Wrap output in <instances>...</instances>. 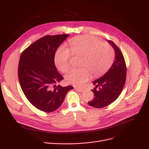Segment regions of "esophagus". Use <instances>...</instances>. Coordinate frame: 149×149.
Masks as SVG:
<instances>
[{"label": "esophagus", "mask_w": 149, "mask_h": 149, "mask_svg": "<svg viewBox=\"0 0 149 149\" xmlns=\"http://www.w3.org/2000/svg\"><path fill=\"white\" fill-rule=\"evenodd\" d=\"M74 88L76 90H77L78 92H83L84 91V90L83 89V88H79V87H74Z\"/></svg>", "instance_id": "34e87169"}]
</instances>
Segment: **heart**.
I'll return each mask as SVG.
<instances>
[{
	"label": "heart",
	"mask_w": 149,
	"mask_h": 149,
	"mask_svg": "<svg viewBox=\"0 0 149 149\" xmlns=\"http://www.w3.org/2000/svg\"><path fill=\"white\" fill-rule=\"evenodd\" d=\"M70 51L65 47H60L55 56L57 68L63 73L66 72L70 67V58L73 55L82 56L81 68H73L65 75L67 82L81 86L90 78V73L95 77L103 75L112 65L114 59L113 47L93 36L84 35L70 40Z\"/></svg>",
	"instance_id": "obj_1"
}]
</instances>
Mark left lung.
I'll return each instance as SVG.
<instances>
[{"label":"left lung","mask_w":149,"mask_h":149,"mask_svg":"<svg viewBox=\"0 0 149 149\" xmlns=\"http://www.w3.org/2000/svg\"><path fill=\"white\" fill-rule=\"evenodd\" d=\"M116 52L113 64L102 77L93 82L95 88L91 91L95 97L88 102L95 108H103L113 102L120 95L126 80L127 67L124 56L119 48L112 40H109ZM99 86V89L96 90Z\"/></svg>","instance_id":"1"}]
</instances>
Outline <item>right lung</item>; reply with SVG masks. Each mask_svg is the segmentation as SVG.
Wrapping results in <instances>:
<instances>
[{"mask_svg":"<svg viewBox=\"0 0 149 149\" xmlns=\"http://www.w3.org/2000/svg\"><path fill=\"white\" fill-rule=\"evenodd\" d=\"M68 34L46 35L21 54L18 78L28 101L38 110L51 113L57 110L73 87L56 86L63 79L58 72L54 58L56 49Z\"/></svg>","mask_w":149,"mask_h":149,"instance_id":"right-lung-1","label":"right lung"}]
</instances>
